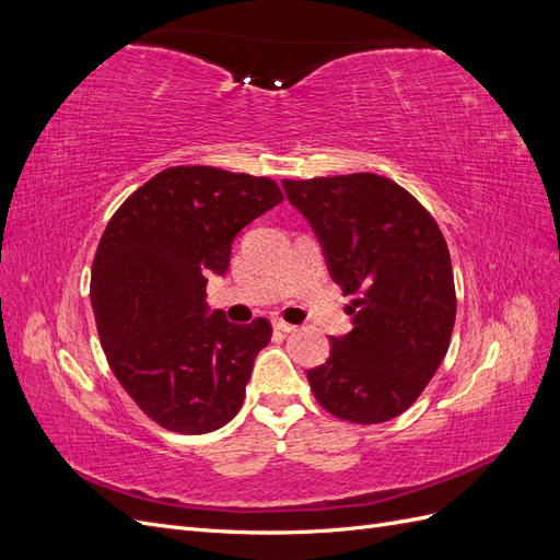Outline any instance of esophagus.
Listing matches in <instances>:
<instances>
[{
	"mask_svg": "<svg viewBox=\"0 0 560 560\" xmlns=\"http://www.w3.org/2000/svg\"><path fill=\"white\" fill-rule=\"evenodd\" d=\"M273 327H276L278 331H284V334H290V331H294V329H296L294 325H290V322H284V319H280V317H276V319H273Z\"/></svg>",
	"mask_w": 560,
	"mask_h": 560,
	"instance_id": "esophagus-1",
	"label": "esophagus"
}]
</instances>
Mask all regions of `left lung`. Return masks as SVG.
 <instances>
[{
  "mask_svg": "<svg viewBox=\"0 0 560 560\" xmlns=\"http://www.w3.org/2000/svg\"><path fill=\"white\" fill-rule=\"evenodd\" d=\"M308 219L329 276L354 315L308 371L315 399L360 425L393 420L418 399L448 350L455 322L451 254L432 214L393 179L354 173L282 179Z\"/></svg>",
  "mask_w": 560,
  "mask_h": 560,
  "instance_id": "8db88e82",
  "label": "left lung"
}]
</instances>
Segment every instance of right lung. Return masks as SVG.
I'll return each instance as SVG.
<instances>
[{"label":"right lung","mask_w":560,"mask_h":560,"mask_svg":"<svg viewBox=\"0 0 560 560\" xmlns=\"http://www.w3.org/2000/svg\"><path fill=\"white\" fill-rule=\"evenodd\" d=\"M282 202L268 177L179 165L151 177L100 238L91 303L118 383L161 428L219 430L241 411L268 319L233 325L210 311L208 278L224 276L231 245Z\"/></svg>","instance_id":"1"}]
</instances>
